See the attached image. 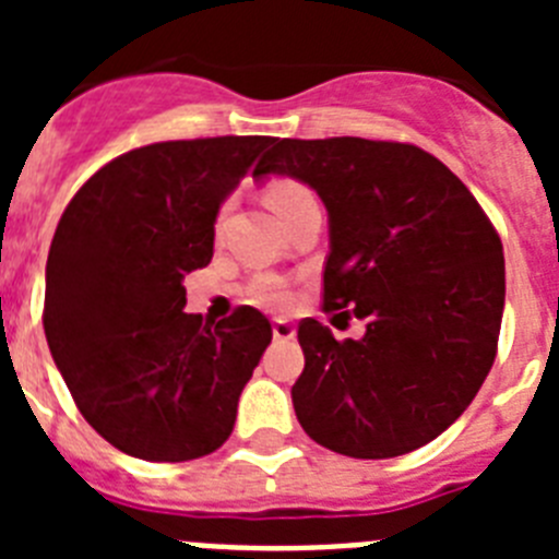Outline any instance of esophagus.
Listing matches in <instances>:
<instances>
[{
  "label": "esophagus",
  "instance_id": "esophagus-1",
  "mask_svg": "<svg viewBox=\"0 0 559 559\" xmlns=\"http://www.w3.org/2000/svg\"><path fill=\"white\" fill-rule=\"evenodd\" d=\"M271 330H274L276 341H290L296 335V328L290 322H285V319H276L274 328H271Z\"/></svg>",
  "mask_w": 559,
  "mask_h": 559
}]
</instances>
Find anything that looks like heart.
Wrapping results in <instances>:
<instances>
[{
    "mask_svg": "<svg viewBox=\"0 0 559 559\" xmlns=\"http://www.w3.org/2000/svg\"><path fill=\"white\" fill-rule=\"evenodd\" d=\"M263 195H265V204H269L271 210H274L280 218H283L285 212H288L290 206L296 204V201H302L305 195H310V192L305 190L302 185H296V181H290V179H274V181H269V185H265ZM224 210H226V206H224ZM254 296L263 305H271V308H283V305L288 302L285 290L276 288L274 283H263L260 288L254 290Z\"/></svg>",
    "mask_w": 559,
    "mask_h": 559,
    "instance_id": "heart-1",
    "label": "heart"
}]
</instances>
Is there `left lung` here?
Returning <instances> with one entry per match:
<instances>
[{"label": "left lung", "instance_id": "1", "mask_svg": "<svg viewBox=\"0 0 559 559\" xmlns=\"http://www.w3.org/2000/svg\"><path fill=\"white\" fill-rule=\"evenodd\" d=\"M269 176L322 199L324 310L367 322L358 341H335L316 319L299 324V426L355 459L428 445L471 406L496 360L507 288L496 229L471 190L414 145L274 140L254 170L257 181Z\"/></svg>", "mask_w": 559, "mask_h": 559}]
</instances>
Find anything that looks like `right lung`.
<instances>
[{
	"label": "right lung",
	"mask_w": 559,
	"mask_h": 559,
	"mask_svg": "<svg viewBox=\"0 0 559 559\" xmlns=\"http://www.w3.org/2000/svg\"><path fill=\"white\" fill-rule=\"evenodd\" d=\"M271 136L153 142L92 176L58 221L44 333L86 423L117 451L187 462L229 439L271 344L260 310L204 324L185 276L204 269L221 204Z\"/></svg>",
	"instance_id": "1"
}]
</instances>
